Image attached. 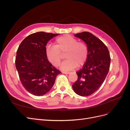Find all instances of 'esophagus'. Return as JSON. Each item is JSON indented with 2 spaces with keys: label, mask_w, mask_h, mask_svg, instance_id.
Wrapping results in <instances>:
<instances>
[{
  "label": "esophagus",
  "mask_w": 130,
  "mask_h": 130,
  "mask_svg": "<svg viewBox=\"0 0 130 130\" xmlns=\"http://www.w3.org/2000/svg\"><path fill=\"white\" fill-rule=\"evenodd\" d=\"M62 73L63 74H69L70 73V72H63Z\"/></svg>",
  "instance_id": "obj_1"
}]
</instances>
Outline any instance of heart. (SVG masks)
Listing matches in <instances>:
<instances>
[{
  "instance_id": "b5f03b06",
  "label": "heart",
  "mask_w": 130,
  "mask_h": 130,
  "mask_svg": "<svg viewBox=\"0 0 130 130\" xmlns=\"http://www.w3.org/2000/svg\"><path fill=\"white\" fill-rule=\"evenodd\" d=\"M67 58L62 62L60 68L64 71L72 70L78 66L84 64L88 55V47L85 43L78 42L75 38L65 35L56 38L55 45L46 47V58L53 65L58 66L62 59V53Z\"/></svg>"
}]
</instances>
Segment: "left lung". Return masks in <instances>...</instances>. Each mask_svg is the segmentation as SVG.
I'll return each mask as SVG.
<instances>
[{
    "label": "left lung",
    "mask_w": 130,
    "mask_h": 130,
    "mask_svg": "<svg viewBox=\"0 0 130 130\" xmlns=\"http://www.w3.org/2000/svg\"><path fill=\"white\" fill-rule=\"evenodd\" d=\"M88 47V55L83 67L77 72V80L73 85L74 91L82 96L91 95L100 88L108 73L111 58L104 43L88 32L74 35Z\"/></svg>",
    "instance_id": "obj_1"
}]
</instances>
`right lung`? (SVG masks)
<instances>
[{
  "label": "right lung",
  "mask_w": 130,
  "mask_h": 130,
  "mask_svg": "<svg viewBox=\"0 0 130 130\" xmlns=\"http://www.w3.org/2000/svg\"><path fill=\"white\" fill-rule=\"evenodd\" d=\"M59 34L37 32L27 36L19 46L15 67L25 89L34 95H43L52 89L61 73L50 63L45 55L46 45Z\"/></svg>",
  "instance_id": "1"
}]
</instances>
